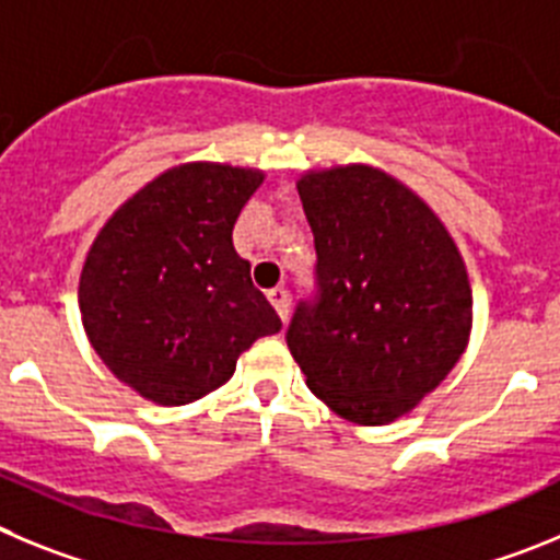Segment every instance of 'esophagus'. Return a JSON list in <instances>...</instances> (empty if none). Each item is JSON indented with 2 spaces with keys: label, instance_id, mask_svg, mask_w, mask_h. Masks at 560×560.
<instances>
[{
  "label": "esophagus",
  "instance_id": "34e87169",
  "mask_svg": "<svg viewBox=\"0 0 560 560\" xmlns=\"http://www.w3.org/2000/svg\"><path fill=\"white\" fill-rule=\"evenodd\" d=\"M268 301L273 304L276 315H279L281 320H287V315H290V299H287L284 287H276V290H270Z\"/></svg>",
  "mask_w": 560,
  "mask_h": 560
}]
</instances>
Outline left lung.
Masks as SVG:
<instances>
[{
  "label": "left lung",
  "mask_w": 560,
  "mask_h": 560,
  "mask_svg": "<svg viewBox=\"0 0 560 560\" xmlns=\"http://www.w3.org/2000/svg\"><path fill=\"white\" fill-rule=\"evenodd\" d=\"M295 186L315 234L320 301L295 310L287 349L329 410L351 424H390L466 351V261L432 206L382 167L304 170Z\"/></svg>",
  "instance_id": "8db88e82"
}]
</instances>
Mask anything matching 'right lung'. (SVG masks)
Instances as JSON below:
<instances>
[{"mask_svg":"<svg viewBox=\"0 0 560 560\" xmlns=\"http://www.w3.org/2000/svg\"><path fill=\"white\" fill-rule=\"evenodd\" d=\"M261 184L265 170L186 161L130 195L94 236L80 320L105 368L142 399H203L243 351L281 329L231 240Z\"/></svg>","mask_w":560,"mask_h":560,"instance_id":"1","label":"right lung"}]
</instances>
